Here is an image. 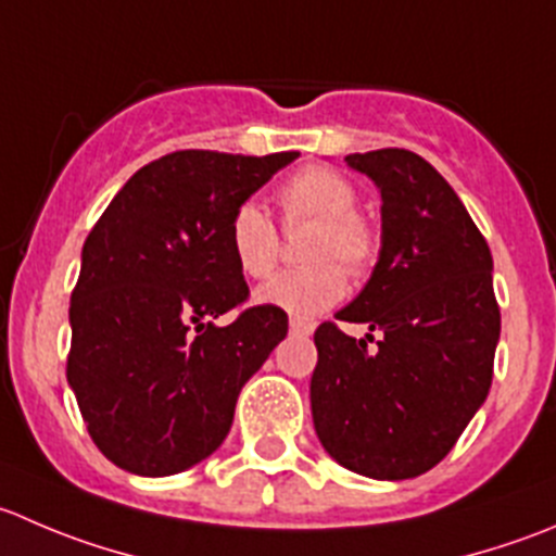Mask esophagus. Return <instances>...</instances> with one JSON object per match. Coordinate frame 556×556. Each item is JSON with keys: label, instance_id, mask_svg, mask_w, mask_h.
Masks as SVG:
<instances>
[{"label": "esophagus", "instance_id": "obj_1", "mask_svg": "<svg viewBox=\"0 0 556 556\" xmlns=\"http://www.w3.org/2000/svg\"><path fill=\"white\" fill-rule=\"evenodd\" d=\"M312 331H315V323L301 320V317H290V333H293V337H309Z\"/></svg>", "mask_w": 556, "mask_h": 556}]
</instances>
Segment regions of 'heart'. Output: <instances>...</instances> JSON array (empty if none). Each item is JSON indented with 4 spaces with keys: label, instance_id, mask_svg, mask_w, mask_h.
I'll list each match as a JSON object with an SVG mask.
<instances>
[{
    "label": "heart",
    "instance_id": "heart-1",
    "mask_svg": "<svg viewBox=\"0 0 556 556\" xmlns=\"http://www.w3.org/2000/svg\"><path fill=\"white\" fill-rule=\"evenodd\" d=\"M282 208V228L295 230L309 225L304 261L312 266L282 271L261 285L255 299L263 306L288 312L293 317H312L326 312L344 295V271L361 277L380 257V233L358 214V190L342 174L320 165L290 176L277 192ZM228 247L241 274L263 279L274 271L282 239L266 208L247 201L230 214Z\"/></svg>",
    "mask_w": 556,
    "mask_h": 556
}]
</instances>
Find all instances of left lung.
Instances as JSON below:
<instances>
[{
  "mask_svg": "<svg viewBox=\"0 0 556 556\" xmlns=\"http://www.w3.org/2000/svg\"><path fill=\"white\" fill-rule=\"evenodd\" d=\"M382 195V250L339 320L317 326L312 418L358 476L404 481L448 456L486 399L500 339L492 252L448 181L407 149L348 154ZM376 333L371 334L370 331Z\"/></svg>",
  "mask_w": 556,
  "mask_h": 556,
  "instance_id": "left-lung-1",
  "label": "left lung"
}]
</instances>
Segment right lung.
Instances as JSON below:
<instances>
[{"mask_svg":"<svg viewBox=\"0 0 556 556\" xmlns=\"http://www.w3.org/2000/svg\"><path fill=\"white\" fill-rule=\"evenodd\" d=\"M299 152L181 149L116 192L80 252L67 382L105 459L174 476L223 445L241 386L288 337V315L244 306L230 214ZM237 309L233 324L212 316Z\"/></svg>","mask_w":556,"mask_h":556,"instance_id":"obj_1","label":"right lung"}]
</instances>
